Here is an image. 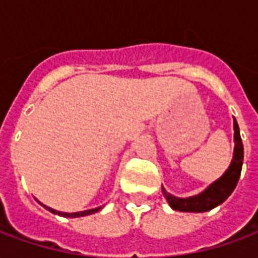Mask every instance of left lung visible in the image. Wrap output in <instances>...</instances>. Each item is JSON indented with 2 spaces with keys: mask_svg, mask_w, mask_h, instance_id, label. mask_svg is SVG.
I'll use <instances>...</instances> for the list:
<instances>
[{
  "mask_svg": "<svg viewBox=\"0 0 258 258\" xmlns=\"http://www.w3.org/2000/svg\"><path fill=\"white\" fill-rule=\"evenodd\" d=\"M233 140H235V148H233L232 162L225 173L222 174L220 178L214 181L206 188L202 194L195 195L186 199L177 198L168 194L167 190L162 188L164 198L167 199L168 205L171 209L177 211H189V213H203L214 209L222 202L228 199V196L232 194L235 186L238 184L240 171H242V164H243V144L239 133V125L236 120L233 117Z\"/></svg>",
  "mask_w": 258,
  "mask_h": 258,
  "instance_id": "left-lung-1",
  "label": "left lung"
}]
</instances>
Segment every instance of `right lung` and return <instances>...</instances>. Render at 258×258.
I'll use <instances>...</instances> for the list:
<instances>
[{
	"instance_id": "add662e5",
	"label": "right lung",
	"mask_w": 258,
	"mask_h": 258,
	"mask_svg": "<svg viewBox=\"0 0 258 258\" xmlns=\"http://www.w3.org/2000/svg\"><path fill=\"white\" fill-rule=\"evenodd\" d=\"M38 202V200H37ZM40 205L44 206L47 210H49L51 213H53V214H58V216H62V217H70V218H76V217H84V216H90V214H94V213H96V211H99L102 209V207H96V209H91V210H85V211H77V213H63V211H56L53 210V209H51V207H48V206L42 205L41 202H38Z\"/></svg>"
}]
</instances>
